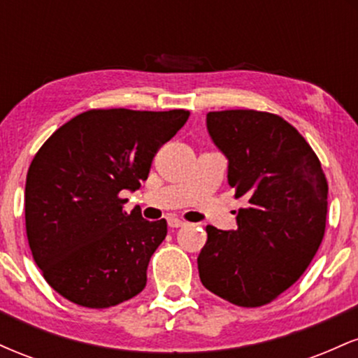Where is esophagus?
<instances>
[{"label": "esophagus", "mask_w": 358, "mask_h": 358, "mask_svg": "<svg viewBox=\"0 0 358 358\" xmlns=\"http://www.w3.org/2000/svg\"><path fill=\"white\" fill-rule=\"evenodd\" d=\"M168 225H170L171 229H178V227H183V225H185V220L178 219V217H170V219H168Z\"/></svg>", "instance_id": "34e87169"}]
</instances>
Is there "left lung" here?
<instances>
[{
	"mask_svg": "<svg viewBox=\"0 0 358 358\" xmlns=\"http://www.w3.org/2000/svg\"><path fill=\"white\" fill-rule=\"evenodd\" d=\"M208 133L229 159V185L248 208L236 231L207 225L199 261L202 285L225 301H274L313 261L327 227L328 183L296 127L254 109L212 110Z\"/></svg>",
	"mask_w": 358,
	"mask_h": 358,
	"instance_id": "left-lung-1",
	"label": "left lung"
}]
</instances>
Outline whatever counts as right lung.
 <instances>
[{"instance_id":"add662e5","label":"right lung","mask_w":358,"mask_h":358,"mask_svg":"<svg viewBox=\"0 0 358 358\" xmlns=\"http://www.w3.org/2000/svg\"><path fill=\"white\" fill-rule=\"evenodd\" d=\"M190 113L90 109L43 143L27 173L24 224L45 281L69 301L110 308L141 293L166 220L122 210Z\"/></svg>"}]
</instances>
